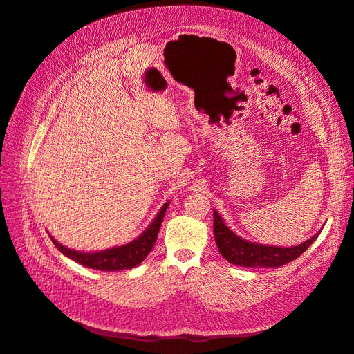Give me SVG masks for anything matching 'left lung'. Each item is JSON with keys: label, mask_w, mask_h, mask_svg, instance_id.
<instances>
[{"label": "left lung", "mask_w": 354, "mask_h": 354, "mask_svg": "<svg viewBox=\"0 0 354 354\" xmlns=\"http://www.w3.org/2000/svg\"><path fill=\"white\" fill-rule=\"evenodd\" d=\"M319 234V232H318ZM318 234L310 236L308 241L294 248H276L245 241L236 236L221 220L218 212L214 211V236L218 252L231 264L240 267H270L276 268L297 259L309 245L317 240Z\"/></svg>", "instance_id": "left-lung-1"}]
</instances>
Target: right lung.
<instances>
[{
  "instance_id": "1",
  "label": "right lung",
  "mask_w": 354,
  "mask_h": 354,
  "mask_svg": "<svg viewBox=\"0 0 354 354\" xmlns=\"http://www.w3.org/2000/svg\"><path fill=\"white\" fill-rule=\"evenodd\" d=\"M169 207V202L164 203V207L158 212V216L151 223V226L146 229V231L140 235L137 240L133 243L120 245V248H114L102 252H95V253H83L64 248L59 241H55L51 236L54 245L59 249L64 257L73 259L81 266H86L88 268H96L101 271H119V270H128L137 267L140 262L145 261L153 248L155 241H157V236L160 232V227L162 223L164 214H166V209Z\"/></svg>"
}]
</instances>
